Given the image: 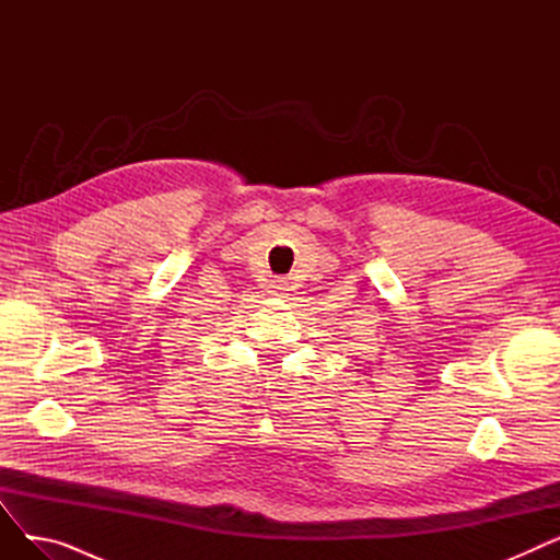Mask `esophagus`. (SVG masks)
<instances>
[{
    "label": "esophagus",
    "instance_id": "34e87169",
    "mask_svg": "<svg viewBox=\"0 0 560 560\" xmlns=\"http://www.w3.org/2000/svg\"><path fill=\"white\" fill-rule=\"evenodd\" d=\"M270 288H272V290H270L272 295H283V290H285V279H281V277H279V279H272V285H270Z\"/></svg>",
    "mask_w": 560,
    "mask_h": 560
}]
</instances>
